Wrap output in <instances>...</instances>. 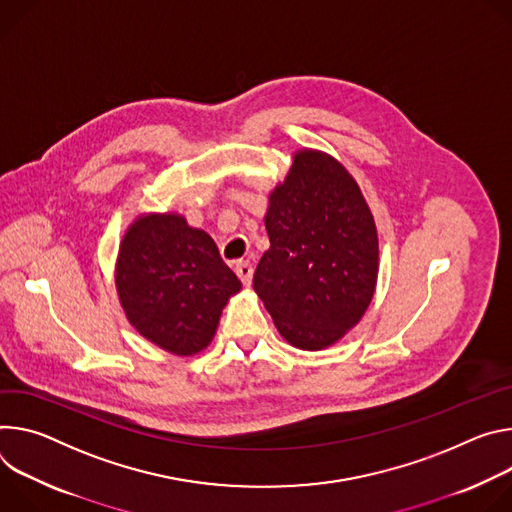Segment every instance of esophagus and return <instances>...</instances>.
<instances>
[{
  "label": "esophagus",
  "mask_w": 512,
  "mask_h": 512,
  "mask_svg": "<svg viewBox=\"0 0 512 512\" xmlns=\"http://www.w3.org/2000/svg\"><path fill=\"white\" fill-rule=\"evenodd\" d=\"M236 274H238V278L242 280V285L244 287H250V282H252V274H254V268H252V264L250 262H238L236 264Z\"/></svg>",
  "instance_id": "obj_1"
}]
</instances>
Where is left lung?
Segmentation results:
<instances>
[{"label": "left lung", "mask_w": 512, "mask_h": 512, "mask_svg": "<svg viewBox=\"0 0 512 512\" xmlns=\"http://www.w3.org/2000/svg\"><path fill=\"white\" fill-rule=\"evenodd\" d=\"M270 248L254 291L278 333L317 352L366 313L378 276V234L354 177L333 156L299 150L285 183L268 197Z\"/></svg>", "instance_id": "8db88e82"}]
</instances>
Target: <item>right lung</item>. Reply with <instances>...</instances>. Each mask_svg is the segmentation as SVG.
<instances>
[{
    "label": "right lung",
    "instance_id": "right-lung-1",
    "mask_svg": "<svg viewBox=\"0 0 512 512\" xmlns=\"http://www.w3.org/2000/svg\"><path fill=\"white\" fill-rule=\"evenodd\" d=\"M116 289L140 335L170 354L193 356L211 344L221 309L242 282L209 234L183 215L150 213L122 238Z\"/></svg>",
    "mask_w": 512,
    "mask_h": 512
}]
</instances>
